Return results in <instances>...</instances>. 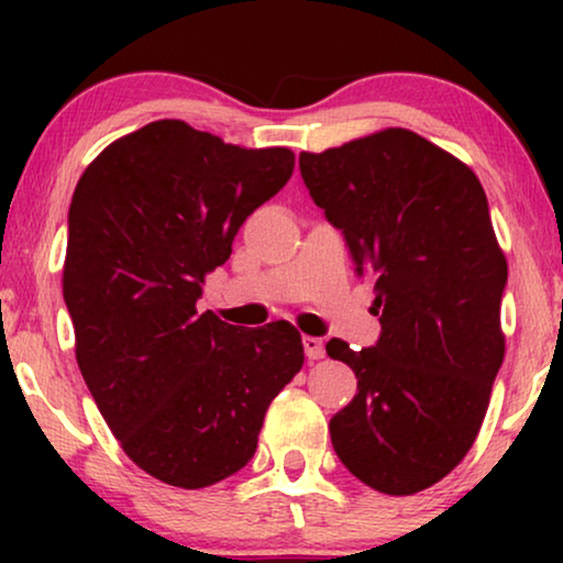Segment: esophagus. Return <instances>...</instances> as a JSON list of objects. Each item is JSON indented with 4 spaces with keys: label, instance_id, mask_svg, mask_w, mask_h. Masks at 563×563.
<instances>
[{
    "label": "esophagus",
    "instance_id": "esophagus-1",
    "mask_svg": "<svg viewBox=\"0 0 563 563\" xmlns=\"http://www.w3.org/2000/svg\"><path fill=\"white\" fill-rule=\"evenodd\" d=\"M302 345H305V353H307V358H310V361H318V358L325 356V343H322V338L305 335Z\"/></svg>",
    "mask_w": 563,
    "mask_h": 563
}]
</instances>
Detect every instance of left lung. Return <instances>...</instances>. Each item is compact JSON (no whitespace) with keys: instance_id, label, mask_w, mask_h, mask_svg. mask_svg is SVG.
Masks as SVG:
<instances>
[{"instance_id":"obj_1","label":"left lung","mask_w":563,"mask_h":563,"mask_svg":"<svg viewBox=\"0 0 563 563\" xmlns=\"http://www.w3.org/2000/svg\"><path fill=\"white\" fill-rule=\"evenodd\" d=\"M299 172L374 279L382 322L372 349L325 345L358 379L330 441L366 487L415 495L472 449L505 358L507 261L487 195L472 168L405 128L299 153Z\"/></svg>"}]
</instances>
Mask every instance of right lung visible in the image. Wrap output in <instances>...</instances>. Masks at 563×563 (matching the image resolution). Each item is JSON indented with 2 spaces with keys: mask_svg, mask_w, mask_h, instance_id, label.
<instances>
[{
  "mask_svg": "<svg viewBox=\"0 0 563 563\" xmlns=\"http://www.w3.org/2000/svg\"><path fill=\"white\" fill-rule=\"evenodd\" d=\"M291 172L289 148L156 120L107 145L74 189L64 299L76 361L122 451L172 487L241 472L305 364L289 322L243 330L197 310L205 276Z\"/></svg>",
  "mask_w": 563,
  "mask_h": 563,
  "instance_id": "1",
  "label": "right lung"
}]
</instances>
